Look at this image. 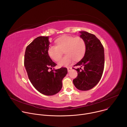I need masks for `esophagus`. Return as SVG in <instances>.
Listing matches in <instances>:
<instances>
[{"instance_id": "1", "label": "esophagus", "mask_w": 127, "mask_h": 127, "mask_svg": "<svg viewBox=\"0 0 127 127\" xmlns=\"http://www.w3.org/2000/svg\"><path fill=\"white\" fill-rule=\"evenodd\" d=\"M67 70H68V72H70L71 70H72V67H67Z\"/></svg>"}]
</instances>
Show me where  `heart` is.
<instances>
[{
	"label": "heart",
	"instance_id": "1",
	"mask_svg": "<svg viewBox=\"0 0 127 127\" xmlns=\"http://www.w3.org/2000/svg\"><path fill=\"white\" fill-rule=\"evenodd\" d=\"M57 45H51L48 49L50 57L55 61H58L62 57L63 51L66 55L59 62L60 66H66L75 61L81 59L84 55L86 44L84 39L80 37L65 35L56 40Z\"/></svg>",
	"mask_w": 127,
	"mask_h": 127
}]
</instances>
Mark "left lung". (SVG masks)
<instances>
[{"label":"left lung","instance_id":"1","mask_svg":"<svg viewBox=\"0 0 127 127\" xmlns=\"http://www.w3.org/2000/svg\"><path fill=\"white\" fill-rule=\"evenodd\" d=\"M86 44L84 57L74 66L78 75L73 79L75 86L79 90L86 91L92 89L99 81L104 69V53L101 43L96 36L86 32H80Z\"/></svg>","mask_w":127,"mask_h":127}]
</instances>
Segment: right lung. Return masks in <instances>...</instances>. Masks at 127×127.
Listing matches in <instances>:
<instances>
[{
	"mask_svg": "<svg viewBox=\"0 0 127 127\" xmlns=\"http://www.w3.org/2000/svg\"><path fill=\"white\" fill-rule=\"evenodd\" d=\"M49 45V37L35 38L26 48L24 65L33 86L43 95H53L61 89L62 81L67 73V69L61 67L52 70L57 64L48 55Z\"/></svg>",
	"mask_w": 127,
	"mask_h": 127,
	"instance_id": "right-lung-1",
	"label": "right lung"
}]
</instances>
